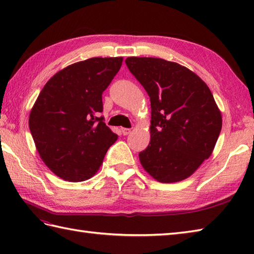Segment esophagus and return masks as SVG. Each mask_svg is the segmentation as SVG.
<instances>
[{
	"label": "esophagus",
	"mask_w": 254,
	"mask_h": 254,
	"mask_svg": "<svg viewBox=\"0 0 254 254\" xmlns=\"http://www.w3.org/2000/svg\"><path fill=\"white\" fill-rule=\"evenodd\" d=\"M121 132H122L123 135H127V134H130V132H131V128L122 127V128H121Z\"/></svg>",
	"instance_id": "obj_1"
}]
</instances>
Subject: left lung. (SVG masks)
Returning a JSON list of instances; mask_svg holds the SVG:
<instances>
[{
    "mask_svg": "<svg viewBox=\"0 0 254 254\" xmlns=\"http://www.w3.org/2000/svg\"><path fill=\"white\" fill-rule=\"evenodd\" d=\"M126 64L147 91L152 108L150 142L138 154L142 166L159 182L186 179L209 157L222 130L212 93L178 63L131 57Z\"/></svg>",
    "mask_w": 254,
    "mask_h": 254,
    "instance_id": "left-lung-1",
    "label": "left lung"
}]
</instances>
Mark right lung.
Returning a JSON list of instances; mask_svg holds the SVG:
<instances>
[{
  "mask_svg": "<svg viewBox=\"0 0 254 254\" xmlns=\"http://www.w3.org/2000/svg\"><path fill=\"white\" fill-rule=\"evenodd\" d=\"M123 58H91L52 76L29 116V128L41 159L64 180L93 177L118 139L104 122L102 93Z\"/></svg>",
  "mask_w": 254,
  "mask_h": 254,
  "instance_id": "obj_1",
  "label": "right lung"
}]
</instances>
